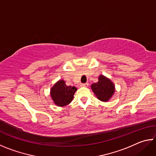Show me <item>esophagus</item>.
<instances>
[{
    "instance_id": "esophagus-1",
    "label": "esophagus",
    "mask_w": 156,
    "mask_h": 156,
    "mask_svg": "<svg viewBox=\"0 0 156 156\" xmlns=\"http://www.w3.org/2000/svg\"><path fill=\"white\" fill-rule=\"evenodd\" d=\"M88 83H83L81 84L82 87H87L88 86Z\"/></svg>"
}]
</instances>
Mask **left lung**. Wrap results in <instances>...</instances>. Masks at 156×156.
<instances>
[{"mask_svg":"<svg viewBox=\"0 0 156 156\" xmlns=\"http://www.w3.org/2000/svg\"><path fill=\"white\" fill-rule=\"evenodd\" d=\"M91 87L97 98L102 102H107L115 92L114 84L110 79L103 75H100L98 82L92 84Z\"/></svg>","mask_w":156,"mask_h":156,"instance_id":"1","label":"left lung"}]
</instances>
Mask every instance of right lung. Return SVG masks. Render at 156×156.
Returning <instances> with one entry per match:
<instances>
[{
  "label": "right lung",
  "mask_w": 156,
  "mask_h": 156,
  "mask_svg": "<svg viewBox=\"0 0 156 156\" xmlns=\"http://www.w3.org/2000/svg\"><path fill=\"white\" fill-rule=\"evenodd\" d=\"M77 91L75 87L67 86L65 81H58L51 88V97L57 106L64 107L70 103L73 98V95Z\"/></svg>",
  "instance_id": "1"
}]
</instances>
